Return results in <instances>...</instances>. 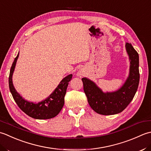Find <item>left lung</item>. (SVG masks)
<instances>
[{
  "instance_id": "1",
  "label": "left lung",
  "mask_w": 151,
  "mask_h": 151,
  "mask_svg": "<svg viewBox=\"0 0 151 151\" xmlns=\"http://www.w3.org/2000/svg\"><path fill=\"white\" fill-rule=\"evenodd\" d=\"M125 47L130 61V73L124 84L119 90L104 93L91 80L82 78L89 105L98 114L110 115L122 112L131 102L137 90L139 82V55L131 44L126 43Z\"/></svg>"
}]
</instances>
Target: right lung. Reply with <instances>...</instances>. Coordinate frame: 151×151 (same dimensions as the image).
I'll list each match as a JSON object with an SVG mask.
<instances>
[{"label":"right lung","mask_w":151,"mask_h":151,"mask_svg":"<svg viewBox=\"0 0 151 151\" xmlns=\"http://www.w3.org/2000/svg\"><path fill=\"white\" fill-rule=\"evenodd\" d=\"M18 57L19 53L15 58L9 76V88L17 105L27 115L34 119H49L55 117L59 113L64 106V96L66 93L68 82L72 78V74L65 77L60 82L59 85L55 89L53 93L51 94L50 96H49L45 100L37 104L30 102L23 99L20 96V94L15 89L12 82V75Z\"/></svg>","instance_id":"obj_1"}]
</instances>
